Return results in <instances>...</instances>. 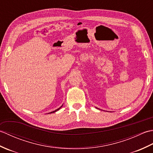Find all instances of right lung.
I'll return each mask as SVG.
<instances>
[{
    "instance_id": "add662e5",
    "label": "right lung",
    "mask_w": 153,
    "mask_h": 153,
    "mask_svg": "<svg viewBox=\"0 0 153 153\" xmlns=\"http://www.w3.org/2000/svg\"><path fill=\"white\" fill-rule=\"evenodd\" d=\"M62 106H61L60 107V108H58V109H56V110H54V111H53V112H49V113H54V112H56V111H58V110H59V109H60V108H61V107H62Z\"/></svg>"
}]
</instances>
